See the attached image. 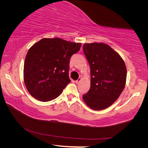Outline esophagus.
Wrapping results in <instances>:
<instances>
[{
  "label": "esophagus",
  "mask_w": 148,
  "mask_h": 148,
  "mask_svg": "<svg viewBox=\"0 0 148 148\" xmlns=\"http://www.w3.org/2000/svg\"><path fill=\"white\" fill-rule=\"evenodd\" d=\"M81 79H82V78H79L78 79L76 80V81H75V83H78L80 81H81Z\"/></svg>",
  "instance_id": "34e87169"
}]
</instances>
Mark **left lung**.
I'll list each match as a JSON object with an SVG mask.
<instances>
[{
    "mask_svg": "<svg viewBox=\"0 0 148 148\" xmlns=\"http://www.w3.org/2000/svg\"><path fill=\"white\" fill-rule=\"evenodd\" d=\"M83 49L91 69V87L83 99L94 110L106 109L118 99L125 88V62L104 43L84 44Z\"/></svg>",
    "mask_w": 148,
    "mask_h": 148,
    "instance_id": "obj_1",
    "label": "left lung"
}]
</instances>
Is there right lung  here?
Listing matches in <instances>:
<instances>
[{
	"instance_id": "obj_1",
	"label": "right lung",
	"mask_w": 148,
	"mask_h": 148,
	"mask_svg": "<svg viewBox=\"0 0 148 148\" xmlns=\"http://www.w3.org/2000/svg\"><path fill=\"white\" fill-rule=\"evenodd\" d=\"M81 43L60 38H44L34 44L26 54L24 82L30 95L37 100L50 101L59 96L69 78L70 59Z\"/></svg>"
}]
</instances>
